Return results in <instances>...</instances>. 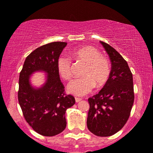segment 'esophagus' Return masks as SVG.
Listing matches in <instances>:
<instances>
[{"label": "esophagus", "instance_id": "34e87169", "mask_svg": "<svg viewBox=\"0 0 153 153\" xmlns=\"http://www.w3.org/2000/svg\"><path fill=\"white\" fill-rule=\"evenodd\" d=\"M75 101H76V102L78 103V102H79V101H82V99H81V98H79V97H75Z\"/></svg>", "mask_w": 153, "mask_h": 153}]
</instances>
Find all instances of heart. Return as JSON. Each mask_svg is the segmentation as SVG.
Here are the masks:
<instances>
[{
    "mask_svg": "<svg viewBox=\"0 0 153 153\" xmlns=\"http://www.w3.org/2000/svg\"><path fill=\"white\" fill-rule=\"evenodd\" d=\"M71 56L78 62L85 64L81 75L82 77L74 79L67 85L70 94L83 96L91 92L94 86L101 87L107 82L110 74L108 59L101 56L99 50L91 46L76 48ZM57 70L61 77L70 79L72 76V64L69 58L61 55L57 59Z\"/></svg>",
    "mask_w": 153,
    "mask_h": 153,
    "instance_id": "obj_1",
    "label": "heart"
}]
</instances>
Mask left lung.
<instances>
[{
    "mask_svg": "<svg viewBox=\"0 0 153 153\" xmlns=\"http://www.w3.org/2000/svg\"><path fill=\"white\" fill-rule=\"evenodd\" d=\"M111 61V71L102 89L89 97L87 127L94 134L108 137L121 130L127 123L134 100L133 76L123 56L101 41Z\"/></svg>",
    "mask_w": 153,
    "mask_h": 153,
    "instance_id": "8db88e82",
    "label": "left lung"
}]
</instances>
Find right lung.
Masks as SVG:
<instances>
[{
	"label": "right lung",
	"mask_w": 153,
	"mask_h": 153,
	"mask_svg": "<svg viewBox=\"0 0 153 153\" xmlns=\"http://www.w3.org/2000/svg\"><path fill=\"white\" fill-rule=\"evenodd\" d=\"M65 42H53L37 48L27 56L19 74L18 99L23 116L37 133L46 137L57 135L66 128L65 113L75 104V98L66 94L57 70V59ZM36 71L48 74L40 88L30 85V76Z\"/></svg>",
	"instance_id": "obj_1"
}]
</instances>
